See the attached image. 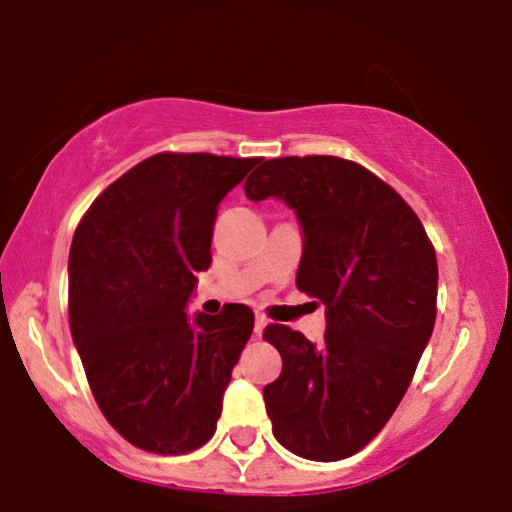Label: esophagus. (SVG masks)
<instances>
[{"label":"esophagus","mask_w":512,"mask_h":512,"mask_svg":"<svg viewBox=\"0 0 512 512\" xmlns=\"http://www.w3.org/2000/svg\"><path fill=\"white\" fill-rule=\"evenodd\" d=\"M264 328H267V319L262 314L255 316V335H262Z\"/></svg>","instance_id":"esophagus-1"}]
</instances>
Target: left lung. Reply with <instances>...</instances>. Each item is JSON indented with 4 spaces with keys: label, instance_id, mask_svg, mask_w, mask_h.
<instances>
[{
    "label": "left lung",
    "instance_id": "left-lung-1",
    "mask_svg": "<svg viewBox=\"0 0 512 512\" xmlns=\"http://www.w3.org/2000/svg\"><path fill=\"white\" fill-rule=\"evenodd\" d=\"M245 196L281 198L302 224L297 288L326 307L309 342L271 323L283 371L264 387L274 437L309 461H342L371 442L409 390L437 316V257L392 186L335 155L262 160Z\"/></svg>",
    "mask_w": 512,
    "mask_h": 512
}]
</instances>
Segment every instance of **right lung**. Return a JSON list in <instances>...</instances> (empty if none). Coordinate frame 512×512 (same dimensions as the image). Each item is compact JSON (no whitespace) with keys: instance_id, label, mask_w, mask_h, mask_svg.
<instances>
[{"instance_id":"obj_1","label":"right lung","mask_w":512,"mask_h":512,"mask_svg":"<svg viewBox=\"0 0 512 512\" xmlns=\"http://www.w3.org/2000/svg\"><path fill=\"white\" fill-rule=\"evenodd\" d=\"M260 158L158 153L113 181L75 229L70 333L103 416L129 444L177 456L215 435L255 314L189 319L212 264L217 205Z\"/></svg>"}]
</instances>
